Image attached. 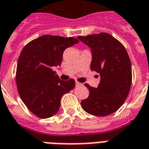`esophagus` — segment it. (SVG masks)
I'll return each instance as SVG.
<instances>
[{"label": "esophagus", "instance_id": "esophagus-1", "mask_svg": "<svg viewBox=\"0 0 149 149\" xmlns=\"http://www.w3.org/2000/svg\"><path fill=\"white\" fill-rule=\"evenodd\" d=\"M76 85L77 86H81V85H83L82 84L80 83V82H78L77 80H76Z\"/></svg>", "mask_w": 149, "mask_h": 149}]
</instances>
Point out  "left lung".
Listing matches in <instances>:
<instances>
[{"label":"left lung","instance_id":"1","mask_svg":"<svg viewBox=\"0 0 149 149\" xmlns=\"http://www.w3.org/2000/svg\"><path fill=\"white\" fill-rule=\"evenodd\" d=\"M91 48V71L100 74L97 88L88 84V97L81 101L84 111L95 116H107L121 107L132 84V68L126 49L119 41L107 33L78 36Z\"/></svg>","mask_w":149,"mask_h":149}]
</instances>
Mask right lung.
<instances>
[{"label":"right lung","mask_w":149,"mask_h":149,"mask_svg":"<svg viewBox=\"0 0 149 149\" xmlns=\"http://www.w3.org/2000/svg\"><path fill=\"white\" fill-rule=\"evenodd\" d=\"M79 42L77 38L46 35L24 47L19 57L16 80L22 101L40 118L58 113L63 95L74 88L75 80H61L52 68L61 65L64 50Z\"/></svg>","instance_id":"right-lung-1"}]
</instances>
